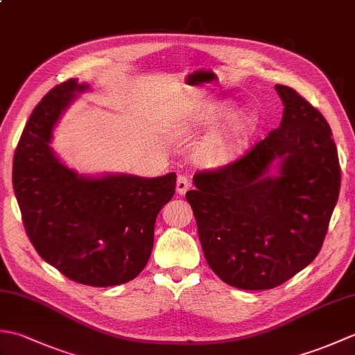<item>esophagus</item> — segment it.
Returning <instances> with one entry per match:
<instances>
[{"label": "esophagus", "instance_id": "34e87169", "mask_svg": "<svg viewBox=\"0 0 355 355\" xmlns=\"http://www.w3.org/2000/svg\"><path fill=\"white\" fill-rule=\"evenodd\" d=\"M191 187V180L189 177L186 175V173H180L178 178H177V192L180 195H184L187 192V189Z\"/></svg>", "mask_w": 355, "mask_h": 355}]
</instances>
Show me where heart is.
Returning a JSON list of instances; mask_svg holds the SVG:
<instances>
[{
  "instance_id": "1",
  "label": "heart",
  "mask_w": 355,
  "mask_h": 355,
  "mask_svg": "<svg viewBox=\"0 0 355 355\" xmlns=\"http://www.w3.org/2000/svg\"><path fill=\"white\" fill-rule=\"evenodd\" d=\"M232 111V102H215L206 110L201 120L205 125H218L221 120L227 119ZM258 122V112L252 108H244L235 112L220 131H216L212 137L201 143L195 157L205 166H223L230 163L245 149Z\"/></svg>"
}]
</instances>
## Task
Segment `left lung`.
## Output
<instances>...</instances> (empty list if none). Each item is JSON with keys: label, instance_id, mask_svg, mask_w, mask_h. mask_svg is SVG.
I'll use <instances>...</instances> for the list:
<instances>
[{"label": "left lung", "instance_id": "8db88e82", "mask_svg": "<svg viewBox=\"0 0 355 355\" xmlns=\"http://www.w3.org/2000/svg\"><path fill=\"white\" fill-rule=\"evenodd\" d=\"M275 88L284 103L279 128L236 162L195 173L197 189L186 193L209 267L241 290L275 288L311 263L340 191L325 117L293 88Z\"/></svg>", "mask_w": 355, "mask_h": 355}]
</instances>
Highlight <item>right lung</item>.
I'll return each instance as SVG.
<instances>
[{
	"instance_id": "add662e5",
	"label": "right lung",
	"mask_w": 355,
	"mask_h": 355,
	"mask_svg": "<svg viewBox=\"0 0 355 355\" xmlns=\"http://www.w3.org/2000/svg\"><path fill=\"white\" fill-rule=\"evenodd\" d=\"M87 84L70 79L36 105L13 155V191L37 254L74 282L112 286L146 267L155 218L175 193L177 173L84 177L50 148L62 112Z\"/></svg>"
}]
</instances>
